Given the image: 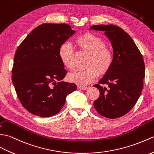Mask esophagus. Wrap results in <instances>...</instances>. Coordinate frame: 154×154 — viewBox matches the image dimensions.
<instances>
[{
  "label": "esophagus",
  "instance_id": "1",
  "mask_svg": "<svg viewBox=\"0 0 154 154\" xmlns=\"http://www.w3.org/2000/svg\"><path fill=\"white\" fill-rule=\"evenodd\" d=\"M78 88L84 90H86V89H88V87L87 86H78Z\"/></svg>",
  "mask_w": 154,
  "mask_h": 154
}]
</instances>
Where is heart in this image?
Returning a JSON list of instances; mask_svg holds the SVG:
<instances>
[{
	"mask_svg": "<svg viewBox=\"0 0 154 154\" xmlns=\"http://www.w3.org/2000/svg\"><path fill=\"white\" fill-rule=\"evenodd\" d=\"M76 43L80 50L89 53L86 61V68H80L68 76L72 82L78 85H86L93 81L99 74L107 72L113 62V53L106 47L105 41L99 36L91 33L81 35L76 39ZM75 51L68 42H64L59 48V57L68 69L74 70Z\"/></svg>",
	"mask_w": 154,
	"mask_h": 154,
	"instance_id": "obj_1",
	"label": "heart"
}]
</instances>
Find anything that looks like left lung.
<instances>
[{"label": "left lung", "mask_w": 154, "mask_h": 154, "mask_svg": "<svg viewBox=\"0 0 154 154\" xmlns=\"http://www.w3.org/2000/svg\"><path fill=\"white\" fill-rule=\"evenodd\" d=\"M90 29L104 32L113 49L111 67L94 86L100 94L94 106L106 118L122 117L133 108L141 94L145 76L143 57L131 37L119 26L95 25ZM105 84L108 88L103 86Z\"/></svg>", "instance_id": "1"}]
</instances>
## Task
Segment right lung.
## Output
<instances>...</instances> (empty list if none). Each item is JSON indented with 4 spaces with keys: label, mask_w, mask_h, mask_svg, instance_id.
<instances>
[{
    "label": "right lung",
    "mask_w": 154,
    "mask_h": 154,
    "mask_svg": "<svg viewBox=\"0 0 154 154\" xmlns=\"http://www.w3.org/2000/svg\"><path fill=\"white\" fill-rule=\"evenodd\" d=\"M66 23H43L17 49L12 80L18 97L30 113L42 117L57 114L76 85L62 82L66 74L59 57L60 45L75 33Z\"/></svg>",
    "instance_id": "obj_1"
}]
</instances>
